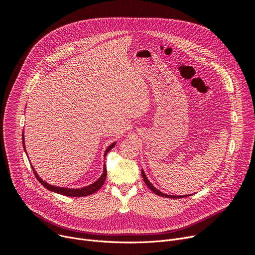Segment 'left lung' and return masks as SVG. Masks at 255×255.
Segmentation results:
<instances>
[{"label": "left lung", "instance_id": "obj_1", "mask_svg": "<svg viewBox=\"0 0 255 255\" xmlns=\"http://www.w3.org/2000/svg\"><path fill=\"white\" fill-rule=\"evenodd\" d=\"M141 176H142V178H143V182L145 183V185L149 187V188L155 193V194H157V195H159V196H162V197H167V198H181V197H187V196H189V195H180V196H177V195H168V194H165V193H162V192H160L158 189H156L155 187L149 182V180L146 179V177H145V175H144V172H143V170H141Z\"/></svg>", "mask_w": 255, "mask_h": 255}]
</instances>
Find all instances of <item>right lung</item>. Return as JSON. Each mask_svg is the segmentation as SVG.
<instances>
[{
    "instance_id": "add662e5",
    "label": "right lung",
    "mask_w": 255,
    "mask_h": 255,
    "mask_svg": "<svg viewBox=\"0 0 255 255\" xmlns=\"http://www.w3.org/2000/svg\"><path fill=\"white\" fill-rule=\"evenodd\" d=\"M22 144H23V149L25 151V148H24V142H23V134H22ZM116 142H113L109 148L106 149L105 153H104V156H106V154L109 153L114 146H115ZM33 168V171H34V175L36 176L37 180L41 183V185H43L45 188L49 191H52V192H56V193H59V194H62V195H65V196H74V197H83V196H87V195H90V194H93L95 193L96 191H98L101 187L103 186L104 182H105V179H106V166L104 164V167H103V172L101 177L95 182L93 183L87 187H84V188H80V189H69V188H63V187H57V186H52V185H49L48 183H45L43 180H41V178H40L37 172L35 171L34 167Z\"/></svg>"
}]
</instances>
